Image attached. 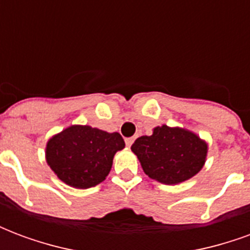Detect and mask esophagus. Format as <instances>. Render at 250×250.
<instances>
[{
	"label": "esophagus",
	"mask_w": 250,
	"mask_h": 250,
	"mask_svg": "<svg viewBox=\"0 0 250 250\" xmlns=\"http://www.w3.org/2000/svg\"><path fill=\"white\" fill-rule=\"evenodd\" d=\"M132 143H134V138H125V145H127V147H131Z\"/></svg>",
	"instance_id": "obj_1"
}]
</instances>
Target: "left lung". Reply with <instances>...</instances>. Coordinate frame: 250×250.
Listing matches in <instances>:
<instances>
[{
    "instance_id": "obj_1",
    "label": "left lung",
    "mask_w": 250,
    "mask_h": 250,
    "mask_svg": "<svg viewBox=\"0 0 250 250\" xmlns=\"http://www.w3.org/2000/svg\"><path fill=\"white\" fill-rule=\"evenodd\" d=\"M131 150L150 178L165 185H178L204 167L208 143L193 131L163 125L155 127L152 135L138 138Z\"/></svg>"
}]
</instances>
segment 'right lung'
<instances>
[{
    "instance_id": "obj_1",
    "label": "right lung",
    "mask_w": 250,
    "mask_h": 250,
    "mask_svg": "<svg viewBox=\"0 0 250 250\" xmlns=\"http://www.w3.org/2000/svg\"><path fill=\"white\" fill-rule=\"evenodd\" d=\"M125 146L119 132L73 125L48 141L45 159L64 184L75 188H88L107 178L115 154Z\"/></svg>"
}]
</instances>
